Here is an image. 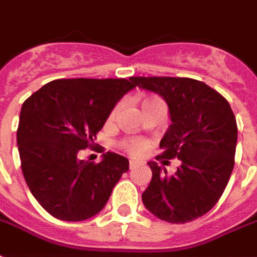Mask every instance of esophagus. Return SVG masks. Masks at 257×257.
Wrapping results in <instances>:
<instances>
[{
  "label": "esophagus",
  "instance_id": "obj_1",
  "mask_svg": "<svg viewBox=\"0 0 257 257\" xmlns=\"http://www.w3.org/2000/svg\"><path fill=\"white\" fill-rule=\"evenodd\" d=\"M136 164H137V162H135V160H131V162H129V168H133L135 166H136Z\"/></svg>",
  "mask_w": 257,
  "mask_h": 257
}]
</instances>
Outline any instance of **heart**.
Segmentation results:
<instances>
[{"instance_id":"b5f03b06","label":"heart","mask_w":257,"mask_h":257,"mask_svg":"<svg viewBox=\"0 0 257 257\" xmlns=\"http://www.w3.org/2000/svg\"><path fill=\"white\" fill-rule=\"evenodd\" d=\"M152 101H156V99H144V103H150ZM121 147L124 148L126 152H129L131 155H135V156H139V155H143L147 151V143L142 142V140H137V139H128V140H124L121 142Z\"/></svg>"}]
</instances>
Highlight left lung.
Listing matches in <instances>:
<instances>
[{
	"label": "left lung",
	"instance_id": "8db88e82",
	"mask_svg": "<svg viewBox=\"0 0 257 257\" xmlns=\"http://www.w3.org/2000/svg\"><path fill=\"white\" fill-rule=\"evenodd\" d=\"M129 81L166 101L171 124L158 159L181 160L174 175L148 162L152 179L142 195L144 206L171 224L206 214L224 193L234 166L237 124L230 105L206 83L191 78L132 76Z\"/></svg>",
	"mask_w": 257,
	"mask_h": 257
}]
</instances>
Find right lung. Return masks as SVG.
<instances>
[{"label":"right lung","instance_id":"right-lung-1","mask_svg":"<svg viewBox=\"0 0 257 257\" xmlns=\"http://www.w3.org/2000/svg\"><path fill=\"white\" fill-rule=\"evenodd\" d=\"M132 89L126 79H56L23 103L21 170L33 197L55 218H91L129 170V160L114 152L103 154L98 164L78 154L93 144L115 103Z\"/></svg>","mask_w":257,"mask_h":257}]
</instances>
